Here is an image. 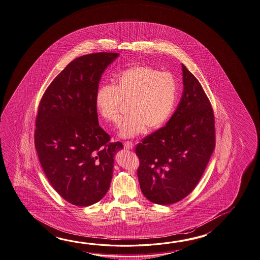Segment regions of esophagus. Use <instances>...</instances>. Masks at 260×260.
I'll use <instances>...</instances> for the list:
<instances>
[{
  "label": "esophagus",
  "mask_w": 260,
  "mask_h": 260,
  "mask_svg": "<svg viewBox=\"0 0 260 260\" xmlns=\"http://www.w3.org/2000/svg\"><path fill=\"white\" fill-rule=\"evenodd\" d=\"M123 147L125 149H133V147H134V144H133L132 142L126 141L123 143Z\"/></svg>",
  "instance_id": "34e87169"
}]
</instances>
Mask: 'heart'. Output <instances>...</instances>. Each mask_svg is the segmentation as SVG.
<instances>
[{
    "instance_id": "1",
    "label": "heart",
    "mask_w": 260,
    "mask_h": 260,
    "mask_svg": "<svg viewBox=\"0 0 260 260\" xmlns=\"http://www.w3.org/2000/svg\"><path fill=\"white\" fill-rule=\"evenodd\" d=\"M178 96L174 75L149 66H134L116 76L113 85L100 86L95 106L102 117L117 125L122 114L120 104L129 102V113L119 128V136L133 138L162 126L170 118Z\"/></svg>"
}]
</instances>
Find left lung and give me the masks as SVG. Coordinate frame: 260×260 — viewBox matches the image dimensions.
I'll return each mask as SVG.
<instances>
[{"label":"left lung","instance_id":"1","mask_svg":"<svg viewBox=\"0 0 260 260\" xmlns=\"http://www.w3.org/2000/svg\"><path fill=\"white\" fill-rule=\"evenodd\" d=\"M181 67L184 88L175 113L136 148L142 192L162 205L178 203L195 189L215 147L211 103L199 80Z\"/></svg>","mask_w":260,"mask_h":260}]
</instances>
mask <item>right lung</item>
Masks as SVG:
<instances>
[{"instance_id":"1","label":"right lung","mask_w":260,"mask_h":260,"mask_svg":"<svg viewBox=\"0 0 260 260\" xmlns=\"http://www.w3.org/2000/svg\"><path fill=\"white\" fill-rule=\"evenodd\" d=\"M119 53L77 57L43 95L36 119L35 146L47 180L76 206L98 203L108 191L121 142L99 125L95 93L105 69Z\"/></svg>"}]
</instances>
